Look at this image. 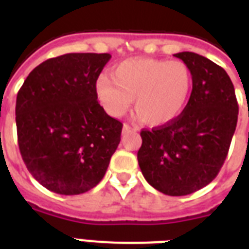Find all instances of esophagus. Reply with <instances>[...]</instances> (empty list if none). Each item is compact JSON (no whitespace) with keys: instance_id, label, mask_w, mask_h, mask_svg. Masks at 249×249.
<instances>
[{"instance_id":"1","label":"esophagus","mask_w":249,"mask_h":249,"mask_svg":"<svg viewBox=\"0 0 249 249\" xmlns=\"http://www.w3.org/2000/svg\"><path fill=\"white\" fill-rule=\"evenodd\" d=\"M132 130H134V132H137V130H138V129H136V128H130V126H129V125H126L125 124L124 126H123V133H129V132H132Z\"/></svg>"}]
</instances>
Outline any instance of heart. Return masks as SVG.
Segmentation results:
<instances>
[{
    "instance_id": "b5f03b06",
    "label": "heart",
    "mask_w": 249,
    "mask_h": 249,
    "mask_svg": "<svg viewBox=\"0 0 249 249\" xmlns=\"http://www.w3.org/2000/svg\"><path fill=\"white\" fill-rule=\"evenodd\" d=\"M193 90V72L179 60L132 58L112 70V79L98 77V99L113 117L123 116L134 105L137 117L154 126L176 120L185 109Z\"/></svg>"
}]
</instances>
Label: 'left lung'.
Returning a JSON list of instances; mask_svg holds the SVG:
<instances>
[{"instance_id":"1","label":"left lung","mask_w":249,"mask_h":249,"mask_svg":"<svg viewBox=\"0 0 249 249\" xmlns=\"http://www.w3.org/2000/svg\"><path fill=\"white\" fill-rule=\"evenodd\" d=\"M193 72L185 109L169 124L141 132L137 158L143 177L160 193L189 195L216 178L238 121V102L224 68L191 52L174 54Z\"/></svg>"}]
</instances>
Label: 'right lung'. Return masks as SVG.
I'll return each instance as SVG.
<instances>
[{
	"mask_svg": "<svg viewBox=\"0 0 249 249\" xmlns=\"http://www.w3.org/2000/svg\"><path fill=\"white\" fill-rule=\"evenodd\" d=\"M111 55L71 53L37 66L17 97L18 144L33 178L53 193L79 195L102 181L123 124L97 101Z\"/></svg>",
	"mask_w": 249,
	"mask_h": 249,
	"instance_id": "1",
	"label": "right lung"
}]
</instances>
